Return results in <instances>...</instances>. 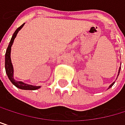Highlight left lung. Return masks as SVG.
Returning a JSON list of instances; mask_svg holds the SVG:
<instances>
[{"mask_svg":"<svg viewBox=\"0 0 125 125\" xmlns=\"http://www.w3.org/2000/svg\"><path fill=\"white\" fill-rule=\"evenodd\" d=\"M120 70H121V67H119V70H118V74H119V73H120ZM114 83H112L111 85H109V88H111V87L114 85Z\"/></svg>","mask_w":125,"mask_h":125,"instance_id":"obj_1","label":"left lung"}]
</instances>
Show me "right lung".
<instances>
[{
  "mask_svg": "<svg viewBox=\"0 0 125 125\" xmlns=\"http://www.w3.org/2000/svg\"><path fill=\"white\" fill-rule=\"evenodd\" d=\"M25 24L21 25L20 27H19L16 31L14 32L13 35L10 40V42L9 43V46L7 49V52H6V54H5V70H6V73L7 75L9 78V79L11 81V83L15 85L16 87L20 88V89H23V90H36L40 88V86H35V85H28L26 83H24L20 81H16L14 79L13 77V67L12 64V62H11V58H10V52H11V46L13 43V41L15 40L16 35L18 32L21 29V28L24 26Z\"/></svg>",
  "mask_w": 125,
  "mask_h": 125,
  "instance_id": "1",
  "label": "right lung"
}]
</instances>
